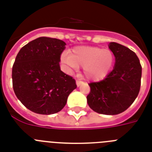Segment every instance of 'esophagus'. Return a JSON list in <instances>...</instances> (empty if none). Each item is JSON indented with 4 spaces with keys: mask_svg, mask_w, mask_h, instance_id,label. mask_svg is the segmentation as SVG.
<instances>
[{
    "mask_svg": "<svg viewBox=\"0 0 152 152\" xmlns=\"http://www.w3.org/2000/svg\"><path fill=\"white\" fill-rule=\"evenodd\" d=\"M83 81H81V80H76V85H77V86H80L81 84H83Z\"/></svg>",
    "mask_w": 152,
    "mask_h": 152,
    "instance_id": "esophagus-1",
    "label": "esophagus"
}]
</instances>
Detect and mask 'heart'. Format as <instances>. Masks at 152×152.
<instances>
[{
    "mask_svg": "<svg viewBox=\"0 0 152 152\" xmlns=\"http://www.w3.org/2000/svg\"><path fill=\"white\" fill-rule=\"evenodd\" d=\"M62 61L69 68L83 67L84 76L92 81H100L112 69L115 56L111 50L95 46L74 48L71 54L64 53Z\"/></svg>",
    "mask_w": 152,
    "mask_h": 152,
    "instance_id": "obj_1",
    "label": "heart"
}]
</instances>
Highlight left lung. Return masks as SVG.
Segmentation results:
<instances>
[{"mask_svg":"<svg viewBox=\"0 0 152 152\" xmlns=\"http://www.w3.org/2000/svg\"><path fill=\"white\" fill-rule=\"evenodd\" d=\"M115 66L106 78L89 83L88 105L94 111L106 115L118 114L129 107L141 88V65L135 52L124 45L110 42Z\"/></svg>","mask_w":152,"mask_h":152,"instance_id":"1","label":"left lung"}]
</instances>
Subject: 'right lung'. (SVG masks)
<instances>
[{
	"label": "right lung",
	"instance_id": "1",
	"mask_svg": "<svg viewBox=\"0 0 152 152\" xmlns=\"http://www.w3.org/2000/svg\"><path fill=\"white\" fill-rule=\"evenodd\" d=\"M65 45L60 39L40 37L18 53L12 67L13 89L31 111L46 115L58 113L76 88V80L60 69Z\"/></svg>",
	"mask_w": 152,
	"mask_h": 152
}]
</instances>
